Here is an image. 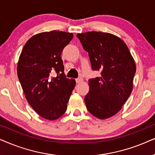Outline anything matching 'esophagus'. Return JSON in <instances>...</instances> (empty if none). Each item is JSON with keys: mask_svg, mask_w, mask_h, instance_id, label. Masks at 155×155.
<instances>
[{"mask_svg": "<svg viewBox=\"0 0 155 155\" xmlns=\"http://www.w3.org/2000/svg\"><path fill=\"white\" fill-rule=\"evenodd\" d=\"M82 81H83V78H81V77H79V78H77V79H76V82L77 84L80 83V82H81Z\"/></svg>", "mask_w": 155, "mask_h": 155, "instance_id": "34e87169", "label": "esophagus"}]
</instances>
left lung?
Wrapping results in <instances>:
<instances>
[{"label": "left lung", "mask_w": 155, "mask_h": 155, "mask_svg": "<svg viewBox=\"0 0 155 155\" xmlns=\"http://www.w3.org/2000/svg\"><path fill=\"white\" fill-rule=\"evenodd\" d=\"M76 37L88 53L92 69L101 75L88 80L90 89L84 98L87 110L99 119L112 117L133 90L135 61L125 43L110 33L88 32Z\"/></svg>", "instance_id": "left-lung-1"}]
</instances>
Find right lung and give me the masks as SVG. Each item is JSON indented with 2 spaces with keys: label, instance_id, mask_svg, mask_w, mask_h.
I'll use <instances>...</instances> for the list:
<instances>
[{
  "label": "right lung",
  "instance_id": "right-lung-1",
  "mask_svg": "<svg viewBox=\"0 0 155 155\" xmlns=\"http://www.w3.org/2000/svg\"><path fill=\"white\" fill-rule=\"evenodd\" d=\"M73 34L61 31L41 32L25 45L18 63V76L25 98L35 112L53 120L66 112L76 85L67 79L61 55ZM57 76L53 77V73Z\"/></svg>",
  "mask_w": 155,
  "mask_h": 155
}]
</instances>
